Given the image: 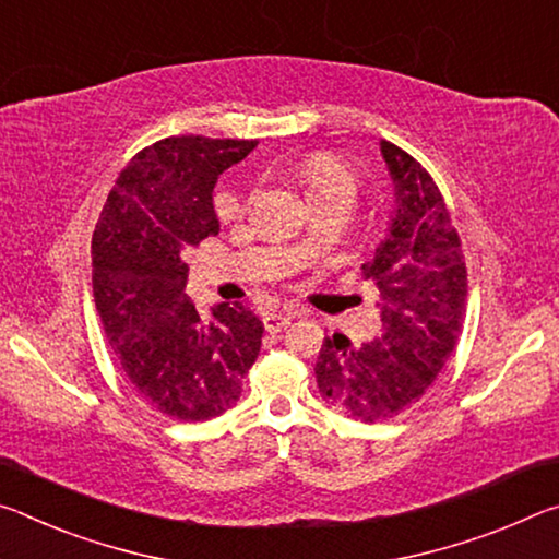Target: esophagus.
I'll return each instance as SVG.
<instances>
[{
    "label": "esophagus",
    "mask_w": 559,
    "mask_h": 559,
    "mask_svg": "<svg viewBox=\"0 0 559 559\" xmlns=\"http://www.w3.org/2000/svg\"><path fill=\"white\" fill-rule=\"evenodd\" d=\"M295 317H299V312H295V309H285V312L267 314L262 319V322H264V329H267V332H280V329H285Z\"/></svg>",
    "instance_id": "esophagus-1"
}]
</instances>
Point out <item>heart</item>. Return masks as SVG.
<instances>
[{
  "instance_id": "obj_1",
  "label": "heart",
  "mask_w": 559,
  "mask_h": 559,
  "mask_svg": "<svg viewBox=\"0 0 559 559\" xmlns=\"http://www.w3.org/2000/svg\"><path fill=\"white\" fill-rule=\"evenodd\" d=\"M299 176L305 180L307 193L312 198V203H329V200H349L354 203L356 195L361 190V176L349 160L342 158L340 153L317 151L307 155L301 163ZM317 235H307L305 252L317 250Z\"/></svg>"
}]
</instances>
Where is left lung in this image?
Wrapping results in <instances>:
<instances>
[{
  "label": "left lung",
  "mask_w": 559,
  "mask_h": 559,
  "mask_svg": "<svg viewBox=\"0 0 559 559\" xmlns=\"http://www.w3.org/2000/svg\"><path fill=\"white\" fill-rule=\"evenodd\" d=\"M381 153L396 186V213L361 267L379 289L381 334L359 349L344 334L324 336L314 366L326 404L364 424L424 399L459 344L468 295L461 237L431 173L391 141H381Z\"/></svg>",
  "instance_id": "obj_1"
}]
</instances>
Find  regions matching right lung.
<instances>
[{"instance_id":"1","label":"right lung","mask_w":559,"mask_h":559,"mask_svg":"<svg viewBox=\"0 0 559 559\" xmlns=\"http://www.w3.org/2000/svg\"><path fill=\"white\" fill-rule=\"evenodd\" d=\"M258 141L170 135L135 153L106 198L91 242L104 334L139 396L176 420H207L242 393L262 322L240 301L200 317L186 254L219 233L217 176Z\"/></svg>"}]
</instances>
